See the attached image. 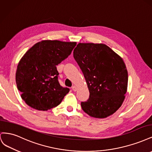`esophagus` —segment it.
Segmentation results:
<instances>
[{"label": "esophagus", "instance_id": "34e87169", "mask_svg": "<svg viewBox=\"0 0 152 152\" xmlns=\"http://www.w3.org/2000/svg\"><path fill=\"white\" fill-rule=\"evenodd\" d=\"M72 90H73V91H76L77 90V87L75 86H73L72 87Z\"/></svg>", "mask_w": 152, "mask_h": 152}]
</instances>
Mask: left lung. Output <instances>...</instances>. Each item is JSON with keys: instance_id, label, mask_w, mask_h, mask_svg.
<instances>
[{"instance_id": "left-lung-1", "label": "left lung", "mask_w": 152, "mask_h": 152, "mask_svg": "<svg viewBox=\"0 0 152 152\" xmlns=\"http://www.w3.org/2000/svg\"><path fill=\"white\" fill-rule=\"evenodd\" d=\"M73 57L83 73L89 98L81 102L89 116L104 118L121 107L127 89L128 73L122 58L104 44L79 43Z\"/></svg>"}]
</instances>
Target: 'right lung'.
I'll return each mask as SVG.
<instances>
[{"instance_id":"add662e5","label":"right lung","mask_w":152,"mask_h":152,"mask_svg":"<svg viewBox=\"0 0 152 152\" xmlns=\"http://www.w3.org/2000/svg\"><path fill=\"white\" fill-rule=\"evenodd\" d=\"M75 42L42 40L33 45L21 58L16 73L18 89L30 107L48 110L61 103L68 93L59 84L56 65L65 59L75 47Z\"/></svg>"}]
</instances>
